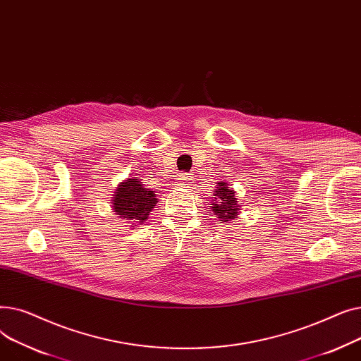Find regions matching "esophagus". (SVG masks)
<instances>
[{
	"label": "esophagus",
	"instance_id": "esophagus-1",
	"mask_svg": "<svg viewBox=\"0 0 361 361\" xmlns=\"http://www.w3.org/2000/svg\"><path fill=\"white\" fill-rule=\"evenodd\" d=\"M181 180H187V178H185V177H181Z\"/></svg>",
	"mask_w": 361,
	"mask_h": 361
}]
</instances>
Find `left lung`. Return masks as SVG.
Masks as SVG:
<instances>
[{"label":"left lung","instance_id":"1","mask_svg":"<svg viewBox=\"0 0 361 361\" xmlns=\"http://www.w3.org/2000/svg\"><path fill=\"white\" fill-rule=\"evenodd\" d=\"M212 197V206L211 209L214 211V215L224 224H228V221H234L240 211H241V204L238 203V197L235 196L234 188L230 187L228 183L219 181L216 183V187L214 190Z\"/></svg>","mask_w":361,"mask_h":361}]
</instances>
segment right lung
<instances>
[{"label":"right lung","mask_w":361,"mask_h":361,"mask_svg":"<svg viewBox=\"0 0 361 361\" xmlns=\"http://www.w3.org/2000/svg\"><path fill=\"white\" fill-rule=\"evenodd\" d=\"M157 203V193L145 187L137 177L123 180L111 199L112 212H116L118 218L127 219L131 226L143 224Z\"/></svg>","instance_id":"1"}]
</instances>
